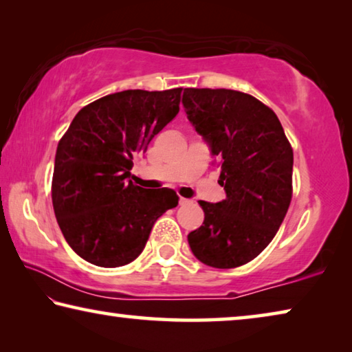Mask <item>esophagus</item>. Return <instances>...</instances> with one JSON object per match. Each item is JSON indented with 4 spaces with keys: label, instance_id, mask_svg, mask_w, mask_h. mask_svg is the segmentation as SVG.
Returning <instances> with one entry per match:
<instances>
[{
    "label": "esophagus",
    "instance_id": "obj_1",
    "mask_svg": "<svg viewBox=\"0 0 352 352\" xmlns=\"http://www.w3.org/2000/svg\"><path fill=\"white\" fill-rule=\"evenodd\" d=\"M190 200H188V199H184V197H180V205H188Z\"/></svg>",
    "mask_w": 352,
    "mask_h": 352
}]
</instances>
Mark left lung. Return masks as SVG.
Masks as SVG:
<instances>
[{"label": "left lung", "instance_id": "1", "mask_svg": "<svg viewBox=\"0 0 352 352\" xmlns=\"http://www.w3.org/2000/svg\"><path fill=\"white\" fill-rule=\"evenodd\" d=\"M183 107L216 158L226 199L200 200L204 225L188 234L200 262L234 269L275 237L292 200L294 152L275 111L234 90L184 88Z\"/></svg>", "mask_w": 352, "mask_h": 352}]
</instances>
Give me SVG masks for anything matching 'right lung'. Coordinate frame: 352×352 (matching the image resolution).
<instances>
[{"label": "right lung", "mask_w": 352, "mask_h": 352, "mask_svg": "<svg viewBox=\"0 0 352 352\" xmlns=\"http://www.w3.org/2000/svg\"><path fill=\"white\" fill-rule=\"evenodd\" d=\"M180 98L182 88L109 94L83 107L58 142L52 206L69 247L90 264L135 261L157 219L178 205L175 190L129 178L133 160L177 116Z\"/></svg>", "instance_id": "add662e5"}]
</instances>
